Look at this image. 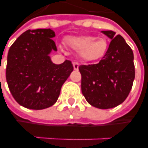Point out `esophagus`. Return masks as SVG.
I'll return each instance as SVG.
<instances>
[{
	"label": "esophagus",
	"instance_id": "34e87169",
	"mask_svg": "<svg viewBox=\"0 0 148 148\" xmlns=\"http://www.w3.org/2000/svg\"><path fill=\"white\" fill-rule=\"evenodd\" d=\"M73 68H74V69H75V70H76V71H77V70L79 69V64H78L77 62L73 63Z\"/></svg>",
	"mask_w": 148,
	"mask_h": 148
}]
</instances>
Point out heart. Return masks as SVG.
<instances>
[{
    "instance_id": "1",
    "label": "heart",
    "mask_w": 148,
    "mask_h": 148,
    "mask_svg": "<svg viewBox=\"0 0 148 148\" xmlns=\"http://www.w3.org/2000/svg\"><path fill=\"white\" fill-rule=\"evenodd\" d=\"M65 42L70 49L78 52L79 58L84 62H96L101 60L108 49V40L103 36H70L66 39Z\"/></svg>"
}]
</instances>
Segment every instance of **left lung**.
<instances>
[{
  "mask_svg": "<svg viewBox=\"0 0 148 148\" xmlns=\"http://www.w3.org/2000/svg\"><path fill=\"white\" fill-rule=\"evenodd\" d=\"M112 40L103 59L96 64L80 65L81 91L89 104L99 109L112 108L128 96L135 79L134 55L120 35L101 31Z\"/></svg>",
  "mask_w": 148,
  "mask_h": 148,
  "instance_id": "left-lung-1",
  "label": "left lung"
}]
</instances>
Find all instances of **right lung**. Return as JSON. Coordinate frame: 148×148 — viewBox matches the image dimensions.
Here are the masks:
<instances>
[{"mask_svg": "<svg viewBox=\"0 0 148 148\" xmlns=\"http://www.w3.org/2000/svg\"><path fill=\"white\" fill-rule=\"evenodd\" d=\"M55 36L50 29L27 30L9 49L6 80L13 98L26 108L41 110L53 105L73 71L69 60L60 64L51 60L49 54L57 51Z\"/></svg>", "mask_w": 148, "mask_h": 148, "instance_id": "right-lung-1", "label": "right lung"}]
</instances>
